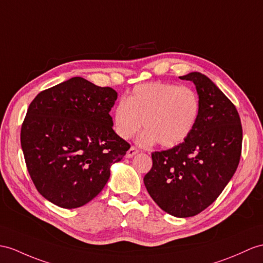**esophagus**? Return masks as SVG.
<instances>
[{
	"mask_svg": "<svg viewBox=\"0 0 263 263\" xmlns=\"http://www.w3.org/2000/svg\"><path fill=\"white\" fill-rule=\"evenodd\" d=\"M138 153V149L136 148V147H134V146H132L127 151V154H126V157H128V158H130V157H133L134 155H136V154Z\"/></svg>",
	"mask_w": 263,
	"mask_h": 263,
	"instance_id": "1",
	"label": "esophagus"
}]
</instances>
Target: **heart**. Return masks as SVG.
Instances as JSON below:
<instances>
[{"mask_svg":"<svg viewBox=\"0 0 263 263\" xmlns=\"http://www.w3.org/2000/svg\"><path fill=\"white\" fill-rule=\"evenodd\" d=\"M200 99L190 87L174 83L148 82L133 89L112 110L114 130L130 139L143 126L137 143L148 147L159 143L174 147L193 132L200 116Z\"/></svg>","mask_w":263,"mask_h":263,"instance_id":"b5f03b06","label":"heart"}]
</instances>
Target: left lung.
<instances>
[{
    "mask_svg": "<svg viewBox=\"0 0 263 263\" xmlns=\"http://www.w3.org/2000/svg\"><path fill=\"white\" fill-rule=\"evenodd\" d=\"M180 78L195 85L200 116L183 143L152 154L144 184L166 213L190 217L210 206L231 181L240 162L242 126L235 106L205 74Z\"/></svg>",
    "mask_w": 263,
    "mask_h": 263,
    "instance_id": "1",
    "label": "left lung"
}]
</instances>
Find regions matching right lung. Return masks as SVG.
I'll list each match as a JSON object with an SVG mask.
<instances>
[{"instance_id": "obj_1", "label": "right lung", "mask_w": 263, "mask_h": 263, "mask_svg": "<svg viewBox=\"0 0 263 263\" xmlns=\"http://www.w3.org/2000/svg\"><path fill=\"white\" fill-rule=\"evenodd\" d=\"M110 87L73 77L31 102L21 128L28 172L39 193L63 209L97 196L130 145L112 129Z\"/></svg>"}]
</instances>
